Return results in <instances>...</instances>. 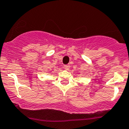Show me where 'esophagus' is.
<instances>
[{
    "mask_svg": "<svg viewBox=\"0 0 129 129\" xmlns=\"http://www.w3.org/2000/svg\"><path fill=\"white\" fill-rule=\"evenodd\" d=\"M63 68H64V69H66V70H69V68H70V66L69 65H64V66H63Z\"/></svg>",
    "mask_w": 129,
    "mask_h": 129,
    "instance_id": "esophagus-1",
    "label": "esophagus"
}]
</instances>
